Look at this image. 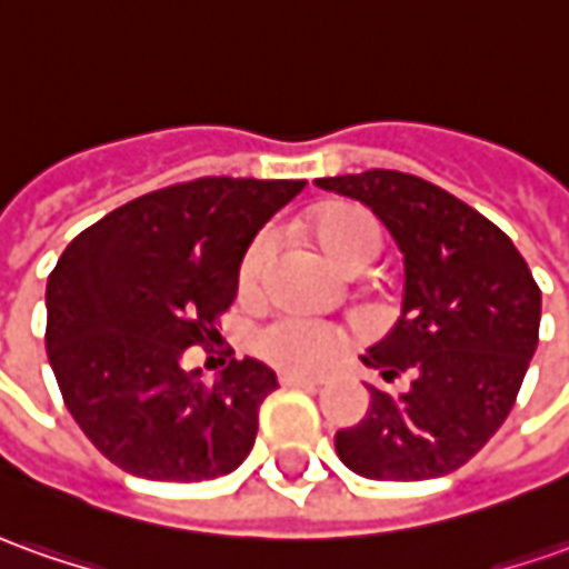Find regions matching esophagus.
I'll return each mask as SVG.
<instances>
[{
    "label": "esophagus",
    "instance_id": "34e87169",
    "mask_svg": "<svg viewBox=\"0 0 569 569\" xmlns=\"http://www.w3.org/2000/svg\"><path fill=\"white\" fill-rule=\"evenodd\" d=\"M278 381L284 383V387H307V390H319L325 383V378L319 375H297V371H284Z\"/></svg>",
    "mask_w": 569,
    "mask_h": 569
}]
</instances>
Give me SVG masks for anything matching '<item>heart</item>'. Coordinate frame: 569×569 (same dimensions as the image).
<instances>
[{"instance_id":"obj_1","label":"heart","mask_w":569,"mask_h":569,"mask_svg":"<svg viewBox=\"0 0 569 569\" xmlns=\"http://www.w3.org/2000/svg\"><path fill=\"white\" fill-rule=\"evenodd\" d=\"M309 232L316 244L347 272H362L381 257L383 234L371 213L352 203H328L309 217ZM272 232L262 229L250 238L244 257L238 266V293L253 300L262 293V276L272 260ZM352 337L343 328L309 322L297 316H281L276 322L262 325L253 335V350L266 362L284 371H325L347 352Z\"/></svg>"}]
</instances>
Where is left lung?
Instances as JSON below:
<instances>
[{
  "label": "left lung",
  "instance_id": "left-lung-1",
  "mask_svg": "<svg viewBox=\"0 0 569 569\" xmlns=\"http://www.w3.org/2000/svg\"><path fill=\"white\" fill-rule=\"evenodd\" d=\"M316 186L371 207L406 257L393 331L362 356L387 393L335 437L340 461L368 480H433L468 465L515 409L539 343L542 291L511 238L456 194L411 172L368 170Z\"/></svg>",
  "mask_w": 569,
  "mask_h": 569
}]
</instances>
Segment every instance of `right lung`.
Returning a JSON list of instances; mask_svg holds the SVG:
<instances>
[{
  "mask_svg": "<svg viewBox=\"0 0 569 569\" xmlns=\"http://www.w3.org/2000/svg\"><path fill=\"white\" fill-rule=\"evenodd\" d=\"M303 186L176 182L111 210L61 253L46 288V350L73 421L120 471L198 483L253 449L276 371L244 356L201 383L186 352L217 340L244 247Z\"/></svg>",
  "mask_w": 569,
  "mask_h": 569,
  "instance_id": "right-lung-1",
  "label": "right lung"
}]
</instances>
